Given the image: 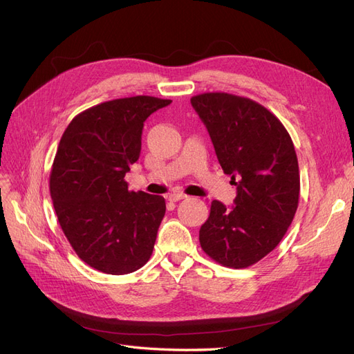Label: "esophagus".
Returning <instances> with one entry per match:
<instances>
[{"mask_svg": "<svg viewBox=\"0 0 354 354\" xmlns=\"http://www.w3.org/2000/svg\"><path fill=\"white\" fill-rule=\"evenodd\" d=\"M185 198H187L185 194H171V195H168L169 202H178V201L185 199Z\"/></svg>", "mask_w": 354, "mask_h": 354, "instance_id": "obj_1", "label": "esophagus"}]
</instances>
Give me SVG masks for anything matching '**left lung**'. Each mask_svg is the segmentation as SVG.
<instances>
[{
    "label": "left lung",
    "instance_id": "obj_1",
    "mask_svg": "<svg viewBox=\"0 0 354 354\" xmlns=\"http://www.w3.org/2000/svg\"><path fill=\"white\" fill-rule=\"evenodd\" d=\"M205 124L218 162L232 176L234 205L211 202L199 230L203 252L230 269H245L272 252L292 223L299 198L291 136L264 106L229 93L190 99Z\"/></svg>",
    "mask_w": 354,
    "mask_h": 354
}]
</instances>
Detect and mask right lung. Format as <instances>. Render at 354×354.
I'll use <instances>...</instances> for the list:
<instances>
[{"mask_svg": "<svg viewBox=\"0 0 354 354\" xmlns=\"http://www.w3.org/2000/svg\"><path fill=\"white\" fill-rule=\"evenodd\" d=\"M171 100L136 95L78 113L63 133L50 173L60 227L95 270L127 274L151 259L165 199L128 190L125 174L140 156L143 122Z\"/></svg>", "mask_w": 354, "mask_h": 354, "instance_id": "right-lung-1", "label": "right lung"}]
</instances>
